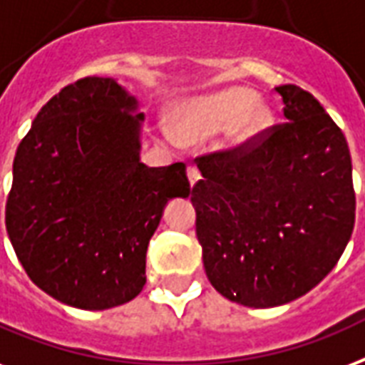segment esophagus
I'll return each mask as SVG.
<instances>
[{
    "mask_svg": "<svg viewBox=\"0 0 365 365\" xmlns=\"http://www.w3.org/2000/svg\"><path fill=\"white\" fill-rule=\"evenodd\" d=\"M187 178H189V183H191V187H193L195 183L201 180V172L197 170L195 166H187Z\"/></svg>",
    "mask_w": 365,
    "mask_h": 365,
    "instance_id": "esophagus-1",
    "label": "esophagus"
}]
</instances>
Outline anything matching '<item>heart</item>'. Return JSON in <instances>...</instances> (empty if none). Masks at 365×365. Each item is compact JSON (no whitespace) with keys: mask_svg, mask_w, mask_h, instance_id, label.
<instances>
[{"mask_svg":"<svg viewBox=\"0 0 365 365\" xmlns=\"http://www.w3.org/2000/svg\"><path fill=\"white\" fill-rule=\"evenodd\" d=\"M272 124V108L239 86L191 97L170 110V126L178 139L195 143L226 130L224 145L227 149L250 145Z\"/></svg>","mask_w":365,"mask_h":365,"instance_id":"b5f03b06","label":"heart"}]
</instances>
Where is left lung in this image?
<instances>
[{
  "mask_svg": "<svg viewBox=\"0 0 365 365\" xmlns=\"http://www.w3.org/2000/svg\"><path fill=\"white\" fill-rule=\"evenodd\" d=\"M287 124L250 145L199 157L191 189L208 282L249 308L287 304L335 268L354 227L352 163L312 93L285 83Z\"/></svg>",
  "mask_w": 365,
  "mask_h": 365,
  "instance_id": "left-lung-1",
  "label": "left lung"
}]
</instances>
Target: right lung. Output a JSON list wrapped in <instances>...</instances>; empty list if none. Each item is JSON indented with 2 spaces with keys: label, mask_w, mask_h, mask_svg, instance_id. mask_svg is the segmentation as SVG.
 <instances>
[{
  "label": "right lung",
  "mask_w": 365,
  "mask_h": 365,
  "mask_svg": "<svg viewBox=\"0 0 365 365\" xmlns=\"http://www.w3.org/2000/svg\"><path fill=\"white\" fill-rule=\"evenodd\" d=\"M138 108L115 78H82L19 143L5 226L28 277L63 304L107 310L135 299L166 202L191 193L183 163H141Z\"/></svg>",
  "instance_id": "right-lung-1"
}]
</instances>
